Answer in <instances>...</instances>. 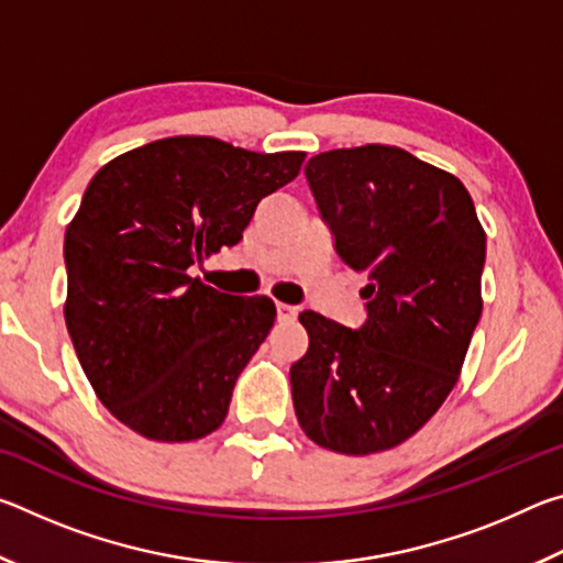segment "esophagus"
Wrapping results in <instances>:
<instances>
[{
	"label": "esophagus",
	"instance_id": "1",
	"mask_svg": "<svg viewBox=\"0 0 563 563\" xmlns=\"http://www.w3.org/2000/svg\"><path fill=\"white\" fill-rule=\"evenodd\" d=\"M275 310H278V320L280 322H292L295 318H298V308H295V305L278 302V305H275Z\"/></svg>",
	"mask_w": 563,
	"mask_h": 563
}]
</instances>
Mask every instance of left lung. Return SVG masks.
I'll return each mask as SVG.
<instances>
[{"instance_id":"8db88e82","label":"left lung","mask_w":563,"mask_h":563,"mask_svg":"<svg viewBox=\"0 0 563 563\" xmlns=\"http://www.w3.org/2000/svg\"><path fill=\"white\" fill-rule=\"evenodd\" d=\"M305 176L340 261L369 285L360 330L300 312L310 345L290 367L295 415L330 452L393 450L460 379L482 318L487 233L462 180L405 148L325 151Z\"/></svg>"}]
</instances>
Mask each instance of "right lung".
Returning a JSON list of instances; mask_svg holds the SVG:
<instances>
[{
  "instance_id": "obj_1",
  "label": "right lung",
  "mask_w": 563,
  "mask_h": 563,
  "mask_svg": "<svg viewBox=\"0 0 563 563\" xmlns=\"http://www.w3.org/2000/svg\"><path fill=\"white\" fill-rule=\"evenodd\" d=\"M302 161L170 136L91 178L64 235V320L93 393L129 430L194 442L223 424L275 302L218 292L190 268L241 241L255 206Z\"/></svg>"
}]
</instances>
